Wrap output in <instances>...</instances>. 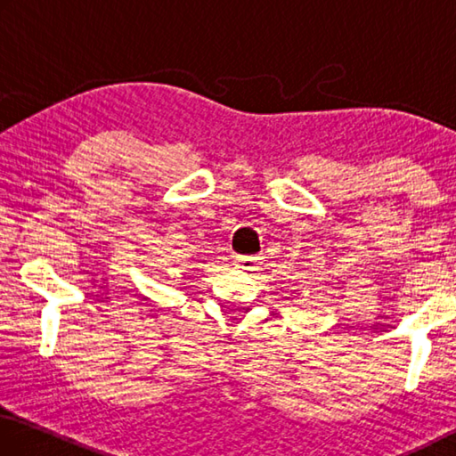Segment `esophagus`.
I'll list each match as a JSON object with an SVG mask.
<instances>
[{
    "instance_id": "1",
    "label": "esophagus",
    "mask_w": 456,
    "mask_h": 456,
    "mask_svg": "<svg viewBox=\"0 0 456 456\" xmlns=\"http://www.w3.org/2000/svg\"><path fill=\"white\" fill-rule=\"evenodd\" d=\"M234 265H236V268H240V270H254V268H258L256 265V258L254 256H236L234 258Z\"/></svg>"
}]
</instances>
